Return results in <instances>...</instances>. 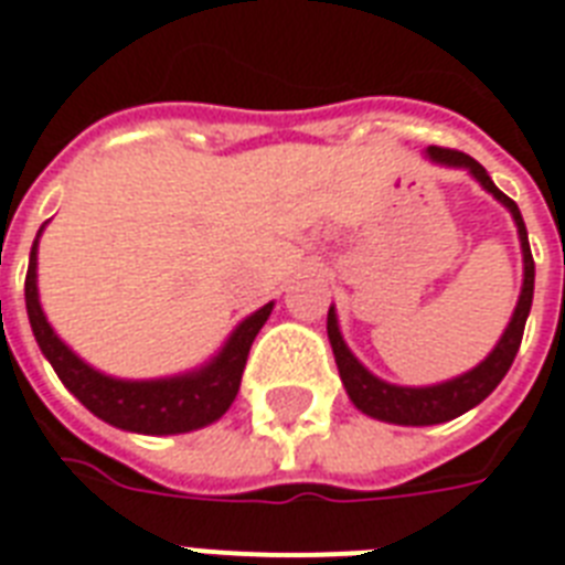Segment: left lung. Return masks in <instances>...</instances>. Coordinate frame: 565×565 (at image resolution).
Returning a JSON list of instances; mask_svg holds the SVG:
<instances>
[{"label": "left lung", "mask_w": 565, "mask_h": 565, "mask_svg": "<svg viewBox=\"0 0 565 565\" xmlns=\"http://www.w3.org/2000/svg\"><path fill=\"white\" fill-rule=\"evenodd\" d=\"M426 157L433 159V162H438V166L468 168L471 178L477 180L486 192H492V195L510 210L512 218H515V227H519V239H522L524 284L522 296H519V305H515V311H512L510 326H507V331H503L501 340H498V347L489 352V359L480 361L477 367L462 373V376L429 387L391 385V382H382L379 376H373V373L352 355L350 347L343 343L338 329V313H334V308H329V322H326V329H329L331 352H334V361H338L340 379H343L347 394H350L355 408H361L364 415L399 426H433L445 424V420H454V417L465 415L468 408L480 406V403L492 394L494 387L501 385V379L507 376V370H510L512 361H515V352L522 347L524 322H527V313H531L533 305V275H536V269H533L531 243H527V227H524V218L522 213H519V204L494 186L492 178L486 174V168L473 157L462 153V150L438 148V145L426 148Z\"/></svg>", "instance_id": "left-lung-1"}]
</instances>
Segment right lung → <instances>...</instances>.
<instances>
[{"label":"right lung","mask_w":565,"mask_h":565,"mask_svg":"<svg viewBox=\"0 0 565 565\" xmlns=\"http://www.w3.org/2000/svg\"><path fill=\"white\" fill-rule=\"evenodd\" d=\"M25 311H29V322H32L34 340L41 347L43 359L53 364L64 387L92 415L118 426V429H127V433L178 436V433H192V429L213 424L231 408L239 382H243L248 350H252L257 331L269 320L273 301L264 305L260 311H254L252 317H245L234 329V334L227 338L222 352L213 361H206L204 367L183 373V376L148 379V382L106 376L92 364H85L71 347H64V340L43 317L41 299H38V239L32 243L29 273H25Z\"/></svg>","instance_id":"obj_1"}]
</instances>
